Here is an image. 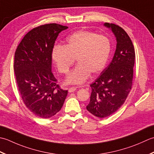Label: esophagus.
Here are the masks:
<instances>
[{
    "instance_id": "34e87169",
    "label": "esophagus",
    "mask_w": 154,
    "mask_h": 154,
    "mask_svg": "<svg viewBox=\"0 0 154 154\" xmlns=\"http://www.w3.org/2000/svg\"><path fill=\"white\" fill-rule=\"evenodd\" d=\"M76 89H77V87H70V88L68 89V92H73Z\"/></svg>"
}]
</instances>
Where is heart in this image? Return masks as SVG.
I'll use <instances>...</instances> for the list:
<instances>
[{
  "label": "heart",
  "mask_w": 154,
  "mask_h": 154,
  "mask_svg": "<svg viewBox=\"0 0 154 154\" xmlns=\"http://www.w3.org/2000/svg\"><path fill=\"white\" fill-rule=\"evenodd\" d=\"M111 42L107 36L92 31L79 30L67 38L64 45H56L52 59L59 72L67 74L76 59L78 64L66 79L69 84H82L90 73L97 74L107 64L111 52Z\"/></svg>",
  "instance_id": "heart-1"
}]
</instances>
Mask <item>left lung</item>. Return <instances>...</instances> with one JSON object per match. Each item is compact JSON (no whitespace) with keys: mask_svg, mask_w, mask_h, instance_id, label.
Masks as SVG:
<instances>
[{"mask_svg":"<svg viewBox=\"0 0 154 154\" xmlns=\"http://www.w3.org/2000/svg\"><path fill=\"white\" fill-rule=\"evenodd\" d=\"M116 37L112 62L90 84L92 92L86 109L100 118L108 117L124 104L132 86L135 50L126 32L115 24L106 23Z\"/></svg>","mask_w":154,"mask_h":154,"instance_id":"obj_1","label":"left lung"}]
</instances>
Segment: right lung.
Segmentation results:
<instances>
[{"label":"right lung","mask_w":154,"mask_h":154,"mask_svg":"<svg viewBox=\"0 0 154 154\" xmlns=\"http://www.w3.org/2000/svg\"><path fill=\"white\" fill-rule=\"evenodd\" d=\"M68 26L46 24L24 36L14 54V70L26 107L38 117L49 118L60 110L68 94L52 72V51L59 33Z\"/></svg>","instance_id":"obj_1"}]
</instances>
